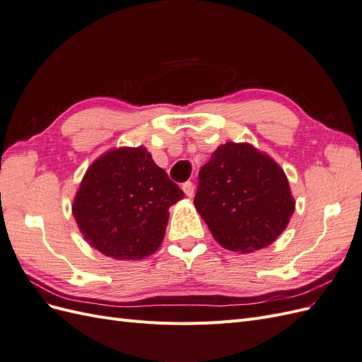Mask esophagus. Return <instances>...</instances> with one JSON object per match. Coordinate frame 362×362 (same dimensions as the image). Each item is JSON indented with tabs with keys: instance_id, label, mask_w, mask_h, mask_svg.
<instances>
[{
	"instance_id": "1",
	"label": "esophagus",
	"mask_w": 362,
	"mask_h": 362,
	"mask_svg": "<svg viewBox=\"0 0 362 362\" xmlns=\"http://www.w3.org/2000/svg\"><path fill=\"white\" fill-rule=\"evenodd\" d=\"M182 190H184L185 196H189V198H193V194H194V185H193L192 181L184 182V184H182Z\"/></svg>"
}]
</instances>
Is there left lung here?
<instances>
[{
	"label": "left lung",
	"instance_id": "left-lung-1",
	"mask_svg": "<svg viewBox=\"0 0 362 362\" xmlns=\"http://www.w3.org/2000/svg\"><path fill=\"white\" fill-rule=\"evenodd\" d=\"M194 206L218 245L250 254L284 233L296 201L275 160L250 144L226 141L199 170Z\"/></svg>",
	"mask_w": 362,
	"mask_h": 362
}]
</instances>
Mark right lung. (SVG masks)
<instances>
[{"mask_svg":"<svg viewBox=\"0 0 362 362\" xmlns=\"http://www.w3.org/2000/svg\"><path fill=\"white\" fill-rule=\"evenodd\" d=\"M182 190L145 146L113 148L86 170L72 202L84 240L115 259H141L160 247L169 206Z\"/></svg>","mask_w":362,"mask_h":362,"instance_id":"add662e5","label":"right lung"}]
</instances>
